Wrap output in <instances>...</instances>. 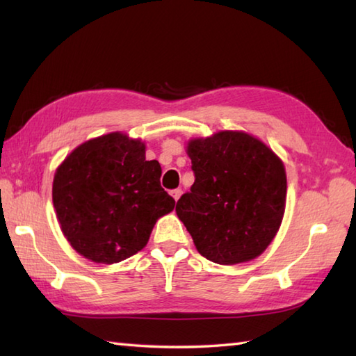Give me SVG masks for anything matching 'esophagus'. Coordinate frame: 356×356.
<instances>
[{
	"label": "esophagus",
	"mask_w": 356,
	"mask_h": 356,
	"mask_svg": "<svg viewBox=\"0 0 356 356\" xmlns=\"http://www.w3.org/2000/svg\"><path fill=\"white\" fill-rule=\"evenodd\" d=\"M171 195H172V199L177 202L180 199V195H182V190H172Z\"/></svg>",
	"instance_id": "obj_1"
}]
</instances>
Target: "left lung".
<instances>
[{
    "instance_id": "1",
    "label": "left lung",
    "mask_w": 356,
    "mask_h": 356,
    "mask_svg": "<svg viewBox=\"0 0 356 356\" xmlns=\"http://www.w3.org/2000/svg\"><path fill=\"white\" fill-rule=\"evenodd\" d=\"M195 180L176 214L199 254L231 266L251 261L272 243L286 208V170L255 136L225 130L188 140Z\"/></svg>"
}]
</instances>
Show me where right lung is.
Here are the masks:
<instances>
[{
	"label": "right lung",
	"instance_id": "obj_1",
	"mask_svg": "<svg viewBox=\"0 0 356 356\" xmlns=\"http://www.w3.org/2000/svg\"><path fill=\"white\" fill-rule=\"evenodd\" d=\"M162 168L145 142L113 131L74 148L58 166L51 199L70 246L95 263L138 254L176 202L161 186Z\"/></svg>",
	"mask_w": 356,
	"mask_h": 356
}]
</instances>
